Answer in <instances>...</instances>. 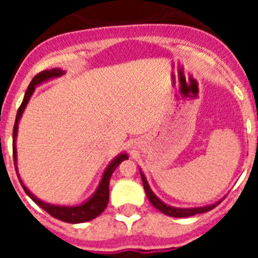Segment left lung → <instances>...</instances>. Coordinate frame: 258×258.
<instances>
[{
  "instance_id": "obj_1",
  "label": "left lung",
  "mask_w": 258,
  "mask_h": 258,
  "mask_svg": "<svg viewBox=\"0 0 258 258\" xmlns=\"http://www.w3.org/2000/svg\"><path fill=\"white\" fill-rule=\"evenodd\" d=\"M140 173H141V177H142L143 188H145L146 195H147V198H149L150 203H151L152 206H154L157 211H160L161 213L166 214V216H170V217H177V218L190 217V216H195V214L206 213V212L212 211L213 208H216V207H217L218 204L223 200L221 199L218 200V202L213 203V204H209V206H206V207H198V208H175V207L168 206V204H165L164 202H161V200L155 195L154 191L151 190L149 182H147V179H146V175L143 174L141 169H140Z\"/></svg>"
}]
</instances>
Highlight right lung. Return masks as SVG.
Returning <instances> with one entry per match:
<instances>
[{
	"label": "right lung",
	"mask_w": 258,
	"mask_h": 258,
	"mask_svg": "<svg viewBox=\"0 0 258 258\" xmlns=\"http://www.w3.org/2000/svg\"><path fill=\"white\" fill-rule=\"evenodd\" d=\"M66 72L60 68H52V70H46L40 72L38 75H36L33 79H32L31 84H29L28 89H27L24 98H23V102L20 104L19 109H18L17 118H15V125H14L13 131V154H14V164H15V170L18 172L17 166V160H18V154H17V137H18V125H19L20 118H22L23 112L26 109L27 104H28L29 99H31L32 94L35 92L36 86L41 85V84L50 81L52 79H56V77L63 76ZM127 155L125 152H121L120 155L113 159L111 163L107 165V168L104 169L103 174H102V178L99 184H98L97 190L94 191L92 197L89 198L88 200H85L84 203L79 204V206H55V204H50V203H45L44 200H40L37 197H35L28 188L26 187V184L23 183L22 178H20L19 173L18 174V178H19L20 184L22 187L24 188L26 194L31 198L33 202L37 204L38 207L46 211L50 216H52L56 220H60L63 222L68 223H81V222H88L90 220H94L95 217H98L102 212L106 209L107 204H108V198H109V179H111V175L115 172V169L118 166V164H121V161L126 160Z\"/></svg>",
	"instance_id": "1"
}]
</instances>
